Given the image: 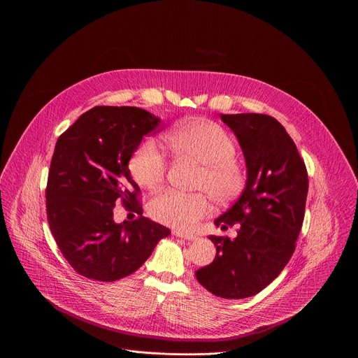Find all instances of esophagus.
<instances>
[{
    "instance_id": "1",
    "label": "esophagus",
    "mask_w": 358,
    "mask_h": 358,
    "mask_svg": "<svg viewBox=\"0 0 358 358\" xmlns=\"http://www.w3.org/2000/svg\"><path fill=\"white\" fill-rule=\"evenodd\" d=\"M173 235L177 236V238H182V239H187V241H192L195 239V235L192 234H188V232H182V231H173Z\"/></svg>"
}]
</instances>
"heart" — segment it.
<instances>
[{
  "label": "heart",
  "instance_id": "obj_1",
  "mask_svg": "<svg viewBox=\"0 0 358 358\" xmlns=\"http://www.w3.org/2000/svg\"><path fill=\"white\" fill-rule=\"evenodd\" d=\"M166 140L174 152L202 164L196 187L207 189L218 202L236 198L246 180L242 164L235 159L236 145L231 134L208 119H192L171 129ZM130 171L137 184L155 188L166 176L167 160L155 140L143 141L130 159ZM211 199L207 192L166 189L148 203V214L164 225L191 229L208 215Z\"/></svg>",
  "mask_w": 358,
  "mask_h": 358
}]
</instances>
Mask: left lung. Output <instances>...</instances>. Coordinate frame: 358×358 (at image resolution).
<instances>
[{
  "label": "left lung",
  "mask_w": 358,
  "mask_h": 358,
  "mask_svg": "<svg viewBox=\"0 0 358 358\" xmlns=\"http://www.w3.org/2000/svg\"><path fill=\"white\" fill-rule=\"evenodd\" d=\"M221 120L242 148L246 184L215 225L225 229L239 224V231L234 239L210 236L217 246L215 259L195 276L215 296L245 299L272 283L292 258L309 178L294 141L272 116L221 115Z\"/></svg>",
  "instance_id": "left-lung-1"
}]
</instances>
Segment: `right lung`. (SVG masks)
<instances>
[{
	"label": "right lung",
	"mask_w": 358,
	"mask_h": 358,
	"mask_svg": "<svg viewBox=\"0 0 358 358\" xmlns=\"http://www.w3.org/2000/svg\"><path fill=\"white\" fill-rule=\"evenodd\" d=\"M162 120L133 106H96L59 136L46 185L50 232L82 276L115 282L136 272L171 231L143 217L129 162ZM139 218L117 224L115 202Z\"/></svg>",
	"instance_id": "right-lung-1"
}]
</instances>
